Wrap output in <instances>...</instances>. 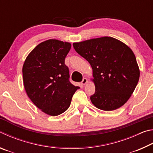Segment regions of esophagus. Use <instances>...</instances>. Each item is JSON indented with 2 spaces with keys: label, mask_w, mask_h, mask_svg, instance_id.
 Instances as JSON below:
<instances>
[{
  "label": "esophagus",
  "mask_w": 153,
  "mask_h": 153,
  "mask_svg": "<svg viewBox=\"0 0 153 153\" xmlns=\"http://www.w3.org/2000/svg\"><path fill=\"white\" fill-rule=\"evenodd\" d=\"M88 82V79H86V78H84L82 79V82H81V84H82V85H85L86 84V83Z\"/></svg>",
  "instance_id": "obj_1"
}]
</instances>
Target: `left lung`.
I'll list each match as a JSON object with an SVG mask.
<instances>
[{"label": "left lung", "mask_w": 153, "mask_h": 153, "mask_svg": "<svg viewBox=\"0 0 153 153\" xmlns=\"http://www.w3.org/2000/svg\"><path fill=\"white\" fill-rule=\"evenodd\" d=\"M73 46L92 68L95 84V93L90 97L92 104L107 111L125 104L140 77L139 67L131 48L108 36L75 42Z\"/></svg>", "instance_id": "left-lung-1"}]
</instances>
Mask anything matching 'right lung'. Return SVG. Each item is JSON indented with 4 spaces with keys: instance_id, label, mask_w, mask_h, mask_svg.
Instances as JSON below:
<instances>
[{
    "instance_id": "add662e5",
    "label": "right lung",
    "mask_w": 153,
    "mask_h": 153,
    "mask_svg": "<svg viewBox=\"0 0 153 153\" xmlns=\"http://www.w3.org/2000/svg\"><path fill=\"white\" fill-rule=\"evenodd\" d=\"M71 44L55 39L41 42L28 55L23 65V80L28 97L47 115L56 116L69 107L79 88L69 82L65 59Z\"/></svg>"
}]
</instances>
